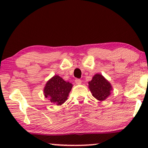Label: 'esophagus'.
Instances as JSON below:
<instances>
[{"label": "esophagus", "instance_id": "esophagus-1", "mask_svg": "<svg viewBox=\"0 0 148 148\" xmlns=\"http://www.w3.org/2000/svg\"><path fill=\"white\" fill-rule=\"evenodd\" d=\"M75 82L76 84H77V85H79V84H82V80L79 79H75Z\"/></svg>", "mask_w": 148, "mask_h": 148}]
</instances>
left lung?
<instances>
[{"mask_svg":"<svg viewBox=\"0 0 148 148\" xmlns=\"http://www.w3.org/2000/svg\"><path fill=\"white\" fill-rule=\"evenodd\" d=\"M88 84L92 96L100 101L106 100L110 95L112 90L110 82L100 74L95 75Z\"/></svg>","mask_w":148,"mask_h":148,"instance_id":"obj_1","label":"left lung"}]
</instances>
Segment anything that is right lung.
I'll return each instance as SVG.
<instances>
[{
  "label": "right lung",
  "instance_id": "right-lung-1",
  "mask_svg": "<svg viewBox=\"0 0 148 148\" xmlns=\"http://www.w3.org/2000/svg\"><path fill=\"white\" fill-rule=\"evenodd\" d=\"M72 87L71 83L66 82L60 76L54 75L46 83L44 89V96L54 104L61 105L67 100Z\"/></svg>",
  "mask_w": 148,
  "mask_h": 148
}]
</instances>
